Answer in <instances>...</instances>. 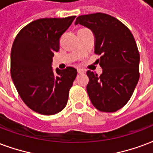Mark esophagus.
I'll return each instance as SVG.
<instances>
[{
	"mask_svg": "<svg viewBox=\"0 0 153 153\" xmlns=\"http://www.w3.org/2000/svg\"><path fill=\"white\" fill-rule=\"evenodd\" d=\"M84 72H85L84 69L78 68V73H79V74H82V73H84Z\"/></svg>",
	"mask_w": 153,
	"mask_h": 153,
	"instance_id": "obj_1",
	"label": "esophagus"
}]
</instances>
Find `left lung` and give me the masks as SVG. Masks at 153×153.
Returning <instances> with one entry per match:
<instances>
[{
    "label": "left lung",
    "mask_w": 153,
    "mask_h": 153,
    "mask_svg": "<svg viewBox=\"0 0 153 153\" xmlns=\"http://www.w3.org/2000/svg\"><path fill=\"white\" fill-rule=\"evenodd\" d=\"M82 25L94 33L95 53L102 73L87 71V91L96 109L115 112L131 99L140 78V53L133 35L123 23L110 15L96 13L82 15L75 25Z\"/></svg>",
    "instance_id": "left-lung-1"
}]
</instances>
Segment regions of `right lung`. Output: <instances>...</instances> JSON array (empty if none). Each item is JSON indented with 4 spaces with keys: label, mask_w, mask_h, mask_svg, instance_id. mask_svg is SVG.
<instances>
[{
    "label": "right lung",
    "mask_w": 153,
    "mask_h": 153,
    "mask_svg": "<svg viewBox=\"0 0 153 153\" xmlns=\"http://www.w3.org/2000/svg\"><path fill=\"white\" fill-rule=\"evenodd\" d=\"M75 16L42 18L20 30L13 43L10 73L20 97L36 112L51 115L66 106L77 70L68 66L52 70V58L59 51V39Z\"/></svg>",
    "instance_id": "right-lung-1"
}]
</instances>
